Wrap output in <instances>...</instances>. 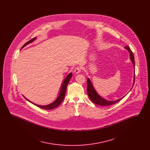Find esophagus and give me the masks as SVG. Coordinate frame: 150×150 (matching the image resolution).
<instances>
[{"label": "esophagus", "instance_id": "1", "mask_svg": "<svg viewBox=\"0 0 150 150\" xmlns=\"http://www.w3.org/2000/svg\"><path fill=\"white\" fill-rule=\"evenodd\" d=\"M81 71V68L80 67H75V70H74V71L76 73V74H79V73H80V72Z\"/></svg>", "mask_w": 150, "mask_h": 150}]
</instances>
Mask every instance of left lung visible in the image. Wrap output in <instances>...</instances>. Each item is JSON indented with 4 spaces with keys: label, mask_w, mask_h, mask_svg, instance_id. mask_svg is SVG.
<instances>
[{
    "label": "left lung",
    "mask_w": 150,
    "mask_h": 150,
    "mask_svg": "<svg viewBox=\"0 0 150 150\" xmlns=\"http://www.w3.org/2000/svg\"><path fill=\"white\" fill-rule=\"evenodd\" d=\"M125 48L129 52L130 59H131V61L133 64V67H134V80H133V86L134 84V81H135V61H134V57L133 53L132 51L130 50V48H129V47L126 46V47H125ZM133 86H132V88H133ZM87 93H88L89 98L93 102V103H94L95 104H97L98 105L103 106L112 105L115 103H117V102H119L120 100H122L125 96L124 97H122L119 100H106L105 99L102 98L100 95L97 93L94 88L93 87V84H92L91 80L89 78H88V79H87Z\"/></svg>",
    "instance_id": "1"
}]
</instances>
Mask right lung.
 <instances>
[{"label":"right lung","mask_w":150,"mask_h":150,"mask_svg":"<svg viewBox=\"0 0 150 150\" xmlns=\"http://www.w3.org/2000/svg\"><path fill=\"white\" fill-rule=\"evenodd\" d=\"M36 38L35 37V38H34L31 39L30 40H29V42H28L27 43H25V44L22 46V48H23L24 47H25L26 45H27L28 44H29V43H32L34 40H35ZM72 74L71 72H70V73L66 77V78L64 79V82H63V83H62V86H61V91H60V92H59L58 97H57V98L56 100H55L53 102H52V103L50 104V105H45V106L38 105H36V104H35V103H33L32 102H31L30 100H29L28 99H27V98H26V97H25L24 96H23V97H24L26 100H28V101H29L30 102L32 103L33 104H34V105H35V106H38V107H39V108H43V109H44V110H48L53 109V108L57 107V106H58L61 103V102H62L63 100L64 99L65 93H66V89H67V85H68V84H69V81H70V79H71V78L72 77Z\"/></svg>","instance_id":"obj_1"}]
</instances>
